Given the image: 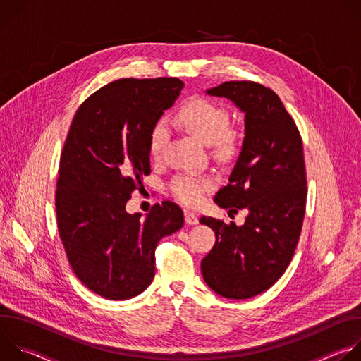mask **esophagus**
I'll return each instance as SVG.
<instances>
[{"label":"esophagus","instance_id":"1","mask_svg":"<svg viewBox=\"0 0 361 361\" xmlns=\"http://www.w3.org/2000/svg\"><path fill=\"white\" fill-rule=\"evenodd\" d=\"M184 220H185V224H188V226H194V224L198 223V219H197L195 213L188 212V210L184 212Z\"/></svg>","mask_w":361,"mask_h":361}]
</instances>
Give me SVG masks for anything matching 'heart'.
<instances>
[{
    "instance_id": "obj_1",
    "label": "heart",
    "mask_w": 361,
    "mask_h": 361,
    "mask_svg": "<svg viewBox=\"0 0 361 361\" xmlns=\"http://www.w3.org/2000/svg\"><path fill=\"white\" fill-rule=\"evenodd\" d=\"M176 120L194 137L205 144H216V154L223 160L233 159L240 149L241 135L230 128V116L226 110L205 98H192L176 113ZM167 131L163 124L152 128L148 140L151 157L157 159L163 151ZM214 188V180L205 174H178L170 184L171 195L185 205H198L205 194Z\"/></svg>"
}]
</instances>
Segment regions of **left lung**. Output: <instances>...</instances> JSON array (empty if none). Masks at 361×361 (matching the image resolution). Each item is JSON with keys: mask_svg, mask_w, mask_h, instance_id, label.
<instances>
[{"mask_svg": "<svg viewBox=\"0 0 361 361\" xmlns=\"http://www.w3.org/2000/svg\"><path fill=\"white\" fill-rule=\"evenodd\" d=\"M207 94L231 99L245 114L241 154L214 201L230 217L241 209L248 216L241 227L201 217L216 233L201 273L217 294L243 300L269 290L294 255L307 198L302 140L280 97L263 84L227 81Z\"/></svg>", "mask_w": 361, "mask_h": 361, "instance_id": "obj_1", "label": "left lung"}]
</instances>
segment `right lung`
Listing matches in <instances>:
<instances>
[{
  "label": "right lung",
  "instance_id": "add662e5",
  "mask_svg": "<svg viewBox=\"0 0 361 361\" xmlns=\"http://www.w3.org/2000/svg\"><path fill=\"white\" fill-rule=\"evenodd\" d=\"M174 77L121 78L91 94L70 126L59 167L56 213L60 238L78 280L110 300L144 291L156 271V247L184 224L173 201L145 219L126 204L149 174L152 128L180 95Z\"/></svg>",
  "mask_w": 361,
  "mask_h": 361
}]
</instances>
